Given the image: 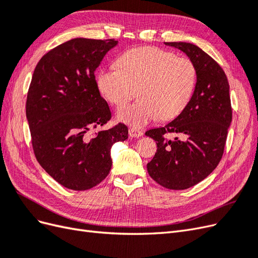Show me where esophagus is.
Instances as JSON below:
<instances>
[{"instance_id": "34e87169", "label": "esophagus", "mask_w": 258, "mask_h": 258, "mask_svg": "<svg viewBox=\"0 0 258 258\" xmlns=\"http://www.w3.org/2000/svg\"><path fill=\"white\" fill-rule=\"evenodd\" d=\"M129 136L131 138H140L143 136V131L139 130L137 128H129Z\"/></svg>"}]
</instances>
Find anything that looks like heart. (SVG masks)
Instances as JSON below:
<instances>
[{"label": "heart", "mask_w": 258, "mask_h": 258, "mask_svg": "<svg viewBox=\"0 0 258 258\" xmlns=\"http://www.w3.org/2000/svg\"><path fill=\"white\" fill-rule=\"evenodd\" d=\"M119 69L101 70L98 87L107 101L121 108L138 95L141 99L118 113V119L143 127L160 117L173 119L189 104L197 86L198 71L189 58L154 46L124 51Z\"/></svg>", "instance_id": "obj_1"}]
</instances>
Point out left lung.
<instances>
[{
	"instance_id": "8db88e82",
	"label": "left lung",
	"mask_w": 258,
	"mask_h": 258,
	"mask_svg": "<svg viewBox=\"0 0 258 258\" xmlns=\"http://www.w3.org/2000/svg\"><path fill=\"white\" fill-rule=\"evenodd\" d=\"M185 52L197 67L198 80L189 104L174 120L145 136L157 143L147 172L168 189H186L205 179L217 167L224 153L232 118L229 84L223 69L198 46L165 43ZM176 133L182 139H167Z\"/></svg>"
}]
</instances>
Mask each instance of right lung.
<instances>
[{
	"label": "right lung",
	"mask_w": 258,
	"mask_h": 258,
	"mask_svg": "<svg viewBox=\"0 0 258 258\" xmlns=\"http://www.w3.org/2000/svg\"><path fill=\"white\" fill-rule=\"evenodd\" d=\"M111 40L73 38L44 54L35 67L26 115L35 157L53 179L73 190H87L110 173L111 148L128 139V128L95 132L111 119L95 71Z\"/></svg>",
	"instance_id": "obj_1"
}]
</instances>
